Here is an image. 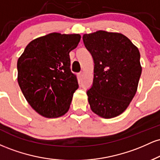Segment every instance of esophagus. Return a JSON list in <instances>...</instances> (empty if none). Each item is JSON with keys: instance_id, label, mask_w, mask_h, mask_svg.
<instances>
[{"instance_id": "1", "label": "esophagus", "mask_w": 160, "mask_h": 160, "mask_svg": "<svg viewBox=\"0 0 160 160\" xmlns=\"http://www.w3.org/2000/svg\"><path fill=\"white\" fill-rule=\"evenodd\" d=\"M82 76H83V73H82V72H80V73H79V74H78V78H79V79H80V80H82Z\"/></svg>"}]
</instances>
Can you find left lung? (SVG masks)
<instances>
[{
  "label": "left lung",
  "mask_w": 160,
  "mask_h": 160,
  "mask_svg": "<svg viewBox=\"0 0 160 160\" xmlns=\"http://www.w3.org/2000/svg\"><path fill=\"white\" fill-rule=\"evenodd\" d=\"M84 45L94 60L92 86L86 92L91 110L105 119L126 111L141 74L140 52L127 37L105 31L85 34Z\"/></svg>",
  "instance_id": "1"
}]
</instances>
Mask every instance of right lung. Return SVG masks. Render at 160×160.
Here are the masks:
<instances>
[{
  "label": "right lung",
  "mask_w": 160,
  "mask_h": 160,
  "mask_svg": "<svg viewBox=\"0 0 160 160\" xmlns=\"http://www.w3.org/2000/svg\"><path fill=\"white\" fill-rule=\"evenodd\" d=\"M79 34L50 33L31 41L17 62L18 83L31 107L43 117L56 118L69 110L78 89L69 52L78 47Z\"/></svg>",
  "instance_id": "1"
}]
</instances>
